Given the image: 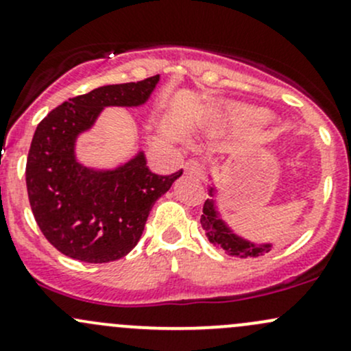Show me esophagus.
<instances>
[{
	"label": "esophagus",
	"mask_w": 351,
	"mask_h": 351,
	"mask_svg": "<svg viewBox=\"0 0 351 351\" xmlns=\"http://www.w3.org/2000/svg\"><path fill=\"white\" fill-rule=\"evenodd\" d=\"M185 173L186 175L193 176L197 180H204L205 176V166L202 161H197V159H190V161L185 162Z\"/></svg>",
	"instance_id": "1"
}]
</instances>
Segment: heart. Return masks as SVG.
<instances>
[{"label":"heart","instance_id":"b5f03b06","mask_svg":"<svg viewBox=\"0 0 351 351\" xmlns=\"http://www.w3.org/2000/svg\"><path fill=\"white\" fill-rule=\"evenodd\" d=\"M222 117H228V119L250 120V122H254V123L265 122L263 113L253 112V110H226V112L222 113Z\"/></svg>","mask_w":351,"mask_h":351}]
</instances>
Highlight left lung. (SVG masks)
<instances>
[{"instance_id": "1", "label": "left lung", "mask_w": 351, "mask_h": 351, "mask_svg": "<svg viewBox=\"0 0 351 351\" xmlns=\"http://www.w3.org/2000/svg\"><path fill=\"white\" fill-rule=\"evenodd\" d=\"M210 195L214 197V189H210ZM200 224L204 228L205 236L208 241L214 244L217 250L224 251L229 256L236 258H256L263 256L265 253L271 250L270 244H253L246 239L236 236L228 226L222 222V219L217 215L214 198H207L204 204V214L200 217Z\"/></svg>"}]
</instances>
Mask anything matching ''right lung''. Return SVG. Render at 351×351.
Instances as JSON below:
<instances>
[{"instance_id":"add662e5","label":"right lung","mask_w":351,"mask_h":351,"mask_svg":"<svg viewBox=\"0 0 351 351\" xmlns=\"http://www.w3.org/2000/svg\"><path fill=\"white\" fill-rule=\"evenodd\" d=\"M159 76L108 84L52 110L37 125L27 158L32 212L49 243L66 256L108 263L125 256L141 239L154 202L182 169L156 175L141 153L113 171H93L74 159L77 134L90 129L104 107H137Z\"/></svg>"}]
</instances>
